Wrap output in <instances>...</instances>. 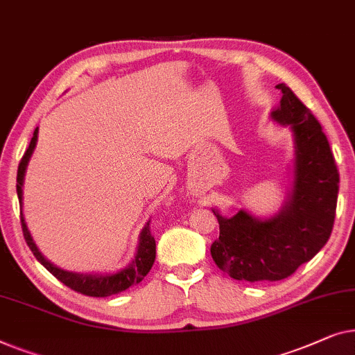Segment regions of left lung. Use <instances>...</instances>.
I'll list each match as a JSON object with an SVG mask.
<instances>
[{
    "instance_id": "obj_1",
    "label": "left lung",
    "mask_w": 355,
    "mask_h": 355,
    "mask_svg": "<svg viewBox=\"0 0 355 355\" xmlns=\"http://www.w3.org/2000/svg\"><path fill=\"white\" fill-rule=\"evenodd\" d=\"M283 96L270 119L289 127L294 139L293 182L277 214L261 218L246 209L223 217L211 254L220 270L244 282H278L309 262L331 234L339 189V173L329 143L312 112L284 83Z\"/></svg>"
}]
</instances>
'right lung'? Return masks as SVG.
Returning <instances> with one entry per match:
<instances>
[{
	"mask_svg": "<svg viewBox=\"0 0 355 355\" xmlns=\"http://www.w3.org/2000/svg\"><path fill=\"white\" fill-rule=\"evenodd\" d=\"M38 141V128H35L32 141L28 144V149L24 154L21 164H19L17 171V198L19 204H21V222H22V232L24 238L28 244L30 251L33 252V256L37 257V261L46 268L49 273H53L59 282H62L66 286H69L73 291L82 293L85 296H93V297H106L112 296V294L122 293L128 289L130 286H135L141 279L148 275V272L151 270L154 259H156V239L149 232V222L143 227L141 233L138 238V246L137 254L132 259V262L127 267L121 268L117 272H109V273H77V272H69L64 268L54 266L51 261H48L46 257L40 252V249L35 244L32 234L28 232V227L24 218L22 211V199H24V180H26L27 166L32 159V154L37 148Z\"/></svg>",
	"mask_w": 355,
	"mask_h": 355,
	"instance_id": "right-lung-1",
	"label": "right lung"
}]
</instances>
